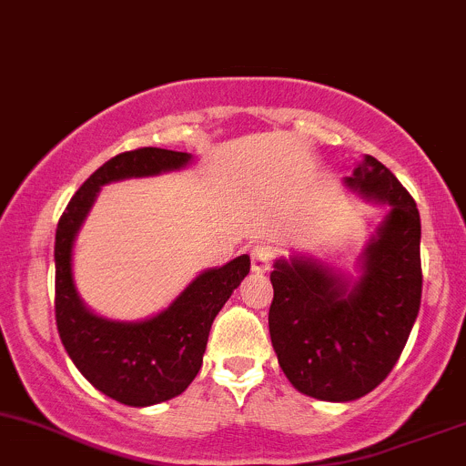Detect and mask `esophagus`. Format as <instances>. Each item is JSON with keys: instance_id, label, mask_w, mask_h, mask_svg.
Segmentation results:
<instances>
[{"instance_id": "1", "label": "esophagus", "mask_w": 466, "mask_h": 466, "mask_svg": "<svg viewBox=\"0 0 466 466\" xmlns=\"http://www.w3.org/2000/svg\"><path fill=\"white\" fill-rule=\"evenodd\" d=\"M273 258H275L273 247H268V244H258V247H255L253 251H251V267H253V271L267 273L268 268H271Z\"/></svg>"}]
</instances>
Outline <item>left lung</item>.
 <instances>
[{
  "label": "left lung",
  "instance_id": "8db88e82",
  "mask_svg": "<svg viewBox=\"0 0 466 466\" xmlns=\"http://www.w3.org/2000/svg\"><path fill=\"white\" fill-rule=\"evenodd\" d=\"M347 184L391 207L351 291L311 259L275 262L268 331L298 391L349 402L373 391L400 360L422 299L420 213L382 162L367 155Z\"/></svg>",
  "mask_w": 466,
  "mask_h": 466
}]
</instances>
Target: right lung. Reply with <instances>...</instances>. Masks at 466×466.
<instances>
[{"label":"right lung","instance_id":"add662e5","mask_svg":"<svg viewBox=\"0 0 466 466\" xmlns=\"http://www.w3.org/2000/svg\"><path fill=\"white\" fill-rule=\"evenodd\" d=\"M188 153L135 148L99 167L73 195L55 233V319L75 367L108 398L128 407H151L179 395L202 367L215 315L251 268L248 255L202 273L164 313L147 322H111L77 298L71 271L75 235L99 187L184 167Z\"/></svg>","mask_w":466,"mask_h":466}]
</instances>
